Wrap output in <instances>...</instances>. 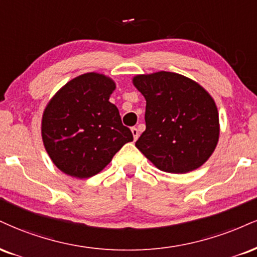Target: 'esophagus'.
I'll use <instances>...</instances> for the list:
<instances>
[{
    "label": "esophagus",
    "mask_w": 257,
    "mask_h": 257,
    "mask_svg": "<svg viewBox=\"0 0 257 257\" xmlns=\"http://www.w3.org/2000/svg\"><path fill=\"white\" fill-rule=\"evenodd\" d=\"M132 133H133V137H134V140L137 141L138 140V138H139V129L138 128H135V126H133L132 128Z\"/></svg>",
    "instance_id": "1"
}]
</instances>
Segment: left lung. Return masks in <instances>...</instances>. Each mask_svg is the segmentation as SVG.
Returning <instances> with one entry per match:
<instances>
[{"label": "left lung", "instance_id": "obj_1", "mask_svg": "<svg viewBox=\"0 0 257 257\" xmlns=\"http://www.w3.org/2000/svg\"><path fill=\"white\" fill-rule=\"evenodd\" d=\"M146 131L135 146L159 170L187 174L208 160L219 139L217 105L202 86L171 72L137 75Z\"/></svg>", "mask_w": 257, "mask_h": 257}]
</instances>
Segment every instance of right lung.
<instances>
[{
  "label": "right lung",
  "instance_id": "right-lung-1",
  "mask_svg": "<svg viewBox=\"0 0 257 257\" xmlns=\"http://www.w3.org/2000/svg\"><path fill=\"white\" fill-rule=\"evenodd\" d=\"M116 83L103 74L70 80L46 105L42 138L52 163L64 174L88 178L100 172L123 145L133 141L118 109L110 103Z\"/></svg>",
  "mask_w": 257,
  "mask_h": 257
}]
</instances>
